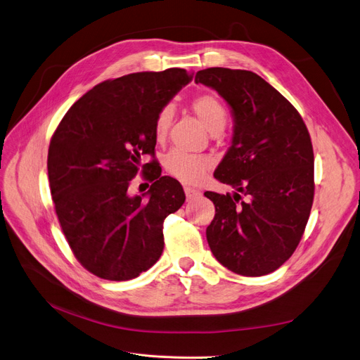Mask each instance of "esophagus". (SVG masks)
<instances>
[{"label": "esophagus", "mask_w": 360, "mask_h": 360, "mask_svg": "<svg viewBox=\"0 0 360 360\" xmlns=\"http://www.w3.org/2000/svg\"><path fill=\"white\" fill-rule=\"evenodd\" d=\"M184 191H185L186 200H193V198H195V197H198V195L201 194L198 190H194V188H191V186H185Z\"/></svg>", "instance_id": "obj_1"}]
</instances>
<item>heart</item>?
<instances>
[{
    "label": "heart",
    "instance_id": "b5f03b06",
    "mask_svg": "<svg viewBox=\"0 0 360 360\" xmlns=\"http://www.w3.org/2000/svg\"><path fill=\"white\" fill-rule=\"evenodd\" d=\"M191 110L210 134L222 131L226 122V108L213 94H201L191 101ZM174 120L172 107H163L154 123L155 141L165 143ZM210 162L200 155L186 154L182 151H170L165 158V169L169 175L184 184H197L202 179Z\"/></svg>",
    "mask_w": 360,
    "mask_h": 360
}]
</instances>
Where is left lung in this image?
<instances>
[{
    "label": "left lung",
    "mask_w": 360,
    "mask_h": 360,
    "mask_svg": "<svg viewBox=\"0 0 360 360\" xmlns=\"http://www.w3.org/2000/svg\"><path fill=\"white\" fill-rule=\"evenodd\" d=\"M195 84L214 89L233 119L214 178L233 194L206 191L216 213L206 229L217 262L244 276L276 271L299 245L314 202V148L294 105L250 70L210 68Z\"/></svg>",
    "instance_id": "left-lung-1"
}]
</instances>
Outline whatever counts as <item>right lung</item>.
<instances>
[{
    "mask_svg": "<svg viewBox=\"0 0 360 360\" xmlns=\"http://www.w3.org/2000/svg\"><path fill=\"white\" fill-rule=\"evenodd\" d=\"M193 73L172 68L104 81L61 119L49 148V179L56 213L75 257L91 274L128 281L163 253V222L185 201L182 185L143 165L151 182L131 195L143 158H154V123Z\"/></svg>",
    "mask_w": 360,
    "mask_h": 360,
    "instance_id": "add662e5",
    "label": "right lung"
}]
</instances>
